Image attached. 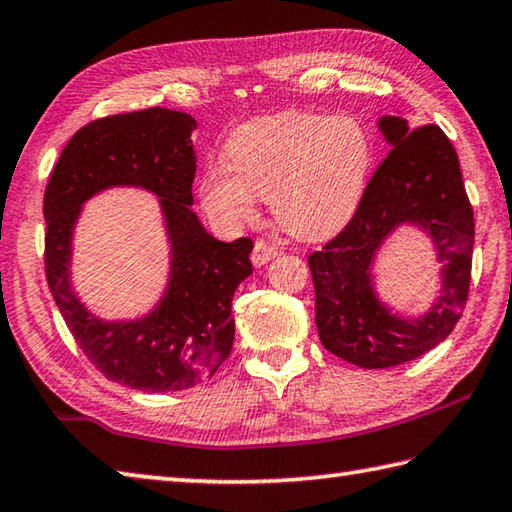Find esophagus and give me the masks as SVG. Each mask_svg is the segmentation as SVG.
<instances>
[{"mask_svg":"<svg viewBox=\"0 0 512 512\" xmlns=\"http://www.w3.org/2000/svg\"><path fill=\"white\" fill-rule=\"evenodd\" d=\"M277 253H280V250H277L273 244H268V241H264V239H257L250 259H253L255 266H264L271 262V259H275Z\"/></svg>","mask_w":512,"mask_h":512,"instance_id":"esophagus-1","label":"esophagus"}]
</instances>
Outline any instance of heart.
<instances>
[{"instance_id":"b5f03b06","label":"heart","mask_w":512,"mask_h":512,"mask_svg":"<svg viewBox=\"0 0 512 512\" xmlns=\"http://www.w3.org/2000/svg\"><path fill=\"white\" fill-rule=\"evenodd\" d=\"M371 159V136L351 116L255 120L232 132L224 163L203 170L199 199L203 210L228 228L255 217V197L268 199L286 232L322 239L353 217Z\"/></svg>"}]
</instances>
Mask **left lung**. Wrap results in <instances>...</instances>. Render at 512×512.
<instances>
[{
    "mask_svg": "<svg viewBox=\"0 0 512 512\" xmlns=\"http://www.w3.org/2000/svg\"><path fill=\"white\" fill-rule=\"evenodd\" d=\"M378 127L392 150L349 224L309 257L322 345L362 369L403 365L450 336L468 302L475 244L459 156L443 129H410L403 116H383ZM405 223L425 229L444 262L442 295L418 319L392 314L377 300L370 277L377 248Z\"/></svg>",
    "mask_w": 512,
    "mask_h": 512,
    "instance_id": "obj_1",
    "label": "left lung"
}]
</instances>
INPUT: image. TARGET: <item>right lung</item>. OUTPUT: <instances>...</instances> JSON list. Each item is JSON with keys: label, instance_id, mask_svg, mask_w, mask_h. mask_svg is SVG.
I'll use <instances>...</instances> for the list:
<instances>
[{"label": "right lung", "instance_id": "obj_1", "mask_svg": "<svg viewBox=\"0 0 512 512\" xmlns=\"http://www.w3.org/2000/svg\"><path fill=\"white\" fill-rule=\"evenodd\" d=\"M197 120L152 107L91 120L55 163L44 190L46 282L82 353L102 376L141 392H181L210 378L235 340L232 295L253 273V239L219 241L192 212ZM132 184L162 201L171 239V282L162 302L138 321L96 319L70 288V241L81 203Z\"/></svg>", "mask_w": 512, "mask_h": 512}]
</instances>
